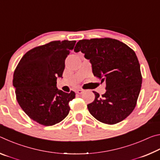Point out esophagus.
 <instances>
[{
    "label": "esophagus",
    "mask_w": 160,
    "mask_h": 160,
    "mask_svg": "<svg viewBox=\"0 0 160 160\" xmlns=\"http://www.w3.org/2000/svg\"><path fill=\"white\" fill-rule=\"evenodd\" d=\"M83 92V90L82 89H78V90H76V93L78 94H82Z\"/></svg>",
    "instance_id": "esophagus-1"
}]
</instances>
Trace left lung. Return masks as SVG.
I'll list each match as a JSON object with an SVG mask.
<instances>
[{
    "mask_svg": "<svg viewBox=\"0 0 160 160\" xmlns=\"http://www.w3.org/2000/svg\"><path fill=\"white\" fill-rule=\"evenodd\" d=\"M75 52L85 53L94 76L106 82V92L95 95L88 105L90 113L102 123L113 125L131 114L137 104L142 84L140 66L132 48L118 40L100 38L80 40Z\"/></svg>",
    "mask_w": 160,
    "mask_h": 160,
    "instance_id": "obj_1",
    "label": "left lung"
}]
</instances>
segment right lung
Returning a JSON list of instances; mask_svg holds the SVG:
<instances>
[{
    "label": "right lung",
    "instance_id": "1",
    "mask_svg": "<svg viewBox=\"0 0 160 160\" xmlns=\"http://www.w3.org/2000/svg\"><path fill=\"white\" fill-rule=\"evenodd\" d=\"M76 41H53L28 51L15 70L12 84L16 99L32 120L49 126L61 122L70 112L69 102L75 97L56 87L62 78L65 60Z\"/></svg>",
    "mask_w": 160,
    "mask_h": 160
}]
</instances>
